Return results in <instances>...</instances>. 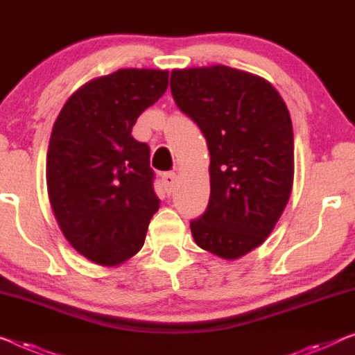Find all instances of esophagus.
<instances>
[{
    "instance_id": "esophagus-1",
    "label": "esophagus",
    "mask_w": 355,
    "mask_h": 355,
    "mask_svg": "<svg viewBox=\"0 0 355 355\" xmlns=\"http://www.w3.org/2000/svg\"><path fill=\"white\" fill-rule=\"evenodd\" d=\"M175 180L177 175L173 172H167L162 175V187L166 189L167 194H171L173 191V187H175Z\"/></svg>"
}]
</instances>
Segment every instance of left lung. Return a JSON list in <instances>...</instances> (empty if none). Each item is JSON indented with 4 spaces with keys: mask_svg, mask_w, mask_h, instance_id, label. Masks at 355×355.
I'll return each mask as SVG.
<instances>
[{
    "mask_svg": "<svg viewBox=\"0 0 355 355\" xmlns=\"http://www.w3.org/2000/svg\"><path fill=\"white\" fill-rule=\"evenodd\" d=\"M177 107L207 140L210 198L191 220L196 244L225 260L261 245L293 184V127L271 83L225 65L173 70Z\"/></svg>",
    "mask_w": 355,
    "mask_h": 355,
    "instance_id": "obj_1",
    "label": "left lung"
}]
</instances>
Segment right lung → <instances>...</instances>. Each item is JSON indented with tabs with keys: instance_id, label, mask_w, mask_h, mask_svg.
Returning a JSON list of instances; mask_svg holds the SVG:
<instances>
[{
	"instance_id": "1",
	"label": "right lung",
	"mask_w": 355,
	"mask_h": 355,
	"mask_svg": "<svg viewBox=\"0 0 355 355\" xmlns=\"http://www.w3.org/2000/svg\"><path fill=\"white\" fill-rule=\"evenodd\" d=\"M168 86L167 70L124 68L67 100L47 150V193L63 236L102 266L134 257L159 209L150 146L132 137Z\"/></svg>"
}]
</instances>
